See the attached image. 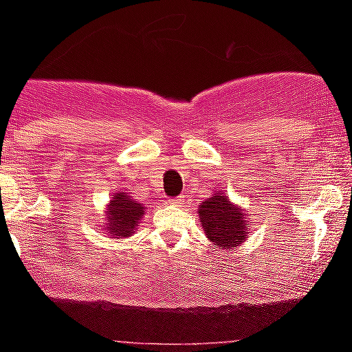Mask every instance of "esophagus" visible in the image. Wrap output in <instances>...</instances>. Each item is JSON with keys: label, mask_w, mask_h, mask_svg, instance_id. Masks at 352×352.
Listing matches in <instances>:
<instances>
[{"label": "esophagus", "mask_w": 352, "mask_h": 352, "mask_svg": "<svg viewBox=\"0 0 352 352\" xmlns=\"http://www.w3.org/2000/svg\"><path fill=\"white\" fill-rule=\"evenodd\" d=\"M168 202H170V204H173V206H180V204H182V202H184V197H182V196L170 197Z\"/></svg>", "instance_id": "1"}]
</instances>
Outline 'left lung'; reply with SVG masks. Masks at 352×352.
I'll return each mask as SVG.
<instances>
[{"label":"left lung","mask_w":352,"mask_h":352,"mask_svg":"<svg viewBox=\"0 0 352 352\" xmlns=\"http://www.w3.org/2000/svg\"><path fill=\"white\" fill-rule=\"evenodd\" d=\"M204 233L216 247L232 248L247 239V219L239 206L232 204L225 194H214L199 208Z\"/></svg>","instance_id":"1"}]
</instances>
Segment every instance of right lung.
I'll list each match as a JSON object with an SVG mask.
<instances>
[{"mask_svg": "<svg viewBox=\"0 0 352 352\" xmlns=\"http://www.w3.org/2000/svg\"><path fill=\"white\" fill-rule=\"evenodd\" d=\"M144 214V208L124 192L116 194L109 206V235L112 239H124L133 235L134 228Z\"/></svg>", "mask_w": 352, "mask_h": 352, "instance_id": "obj_1", "label": "right lung"}]
</instances>
